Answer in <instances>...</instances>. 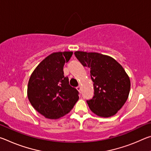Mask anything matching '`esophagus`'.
<instances>
[{"label":"esophagus","instance_id":"obj_1","mask_svg":"<svg viewBox=\"0 0 151 151\" xmlns=\"http://www.w3.org/2000/svg\"><path fill=\"white\" fill-rule=\"evenodd\" d=\"M76 89H77V90L79 91V92H81V87L80 86H78L77 87H76Z\"/></svg>","mask_w":151,"mask_h":151}]
</instances>
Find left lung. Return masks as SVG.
<instances>
[{"mask_svg": "<svg viewBox=\"0 0 151 151\" xmlns=\"http://www.w3.org/2000/svg\"><path fill=\"white\" fill-rule=\"evenodd\" d=\"M75 55L90 69L94 83V96L86 101L89 108L99 116L114 115L127 101L131 88L124 68L114 58L100 53L76 51Z\"/></svg>", "mask_w": 151, "mask_h": 151, "instance_id": "obj_1", "label": "left lung"}]
</instances>
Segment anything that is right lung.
<instances>
[{
    "instance_id": "right-lung-1",
    "label": "right lung",
    "mask_w": 151,
    "mask_h": 151,
    "mask_svg": "<svg viewBox=\"0 0 151 151\" xmlns=\"http://www.w3.org/2000/svg\"><path fill=\"white\" fill-rule=\"evenodd\" d=\"M73 52H54L37 66L28 84L27 95L36 111L56 119L69 112L78 100V91L69 85L63 67Z\"/></svg>"
}]
</instances>
